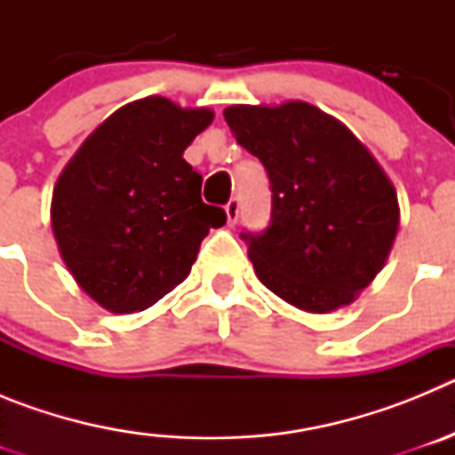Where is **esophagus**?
I'll use <instances>...</instances> for the list:
<instances>
[{
    "instance_id": "esophagus-1",
    "label": "esophagus",
    "mask_w": 455,
    "mask_h": 455,
    "mask_svg": "<svg viewBox=\"0 0 455 455\" xmlns=\"http://www.w3.org/2000/svg\"><path fill=\"white\" fill-rule=\"evenodd\" d=\"M225 214H228V223H236V219H239V198H230V203L225 204Z\"/></svg>"
}]
</instances>
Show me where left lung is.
<instances>
[{"instance_id": "8db88e82", "label": "left lung", "mask_w": 455, "mask_h": 455, "mask_svg": "<svg viewBox=\"0 0 455 455\" xmlns=\"http://www.w3.org/2000/svg\"><path fill=\"white\" fill-rule=\"evenodd\" d=\"M236 143L271 182V223L241 232L264 287L305 312L351 305L383 268L399 230L396 191L347 124L307 102L235 104Z\"/></svg>"}]
</instances>
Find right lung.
Masks as SVG:
<instances>
[{
	"label": "right lung",
	"mask_w": 455,
	"mask_h": 455,
	"mask_svg": "<svg viewBox=\"0 0 455 455\" xmlns=\"http://www.w3.org/2000/svg\"><path fill=\"white\" fill-rule=\"evenodd\" d=\"M214 120L159 95L124 104L63 168L52 230L79 287L116 315L150 307L191 271L220 207L200 198L203 178L184 150Z\"/></svg>",
	"instance_id": "add662e5"
}]
</instances>
